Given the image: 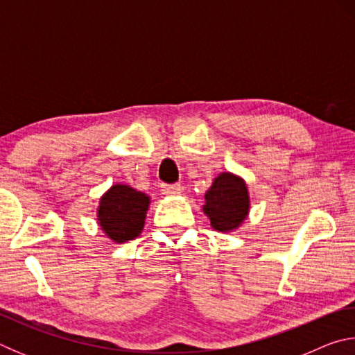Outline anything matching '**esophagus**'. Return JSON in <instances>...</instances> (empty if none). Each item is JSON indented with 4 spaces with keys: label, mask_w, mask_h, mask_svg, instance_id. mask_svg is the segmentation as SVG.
Returning a JSON list of instances; mask_svg holds the SVG:
<instances>
[{
    "label": "esophagus",
    "mask_w": 355,
    "mask_h": 355,
    "mask_svg": "<svg viewBox=\"0 0 355 355\" xmlns=\"http://www.w3.org/2000/svg\"><path fill=\"white\" fill-rule=\"evenodd\" d=\"M161 191H163V194H166V196H180L183 192V186L182 184H164Z\"/></svg>",
    "instance_id": "obj_1"
}]
</instances>
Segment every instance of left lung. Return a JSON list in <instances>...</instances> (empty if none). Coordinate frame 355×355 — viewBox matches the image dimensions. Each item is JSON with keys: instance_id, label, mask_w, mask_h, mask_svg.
Listing matches in <instances>:
<instances>
[{"instance_id": "obj_1", "label": "left lung", "mask_w": 355, "mask_h": 355, "mask_svg": "<svg viewBox=\"0 0 355 355\" xmlns=\"http://www.w3.org/2000/svg\"><path fill=\"white\" fill-rule=\"evenodd\" d=\"M202 209L216 232H235L244 224L250 211V196L245 180L232 172L219 173L205 192Z\"/></svg>"}]
</instances>
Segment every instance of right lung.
Segmentation results:
<instances>
[{"label": "right lung", "mask_w": 355, "mask_h": 355, "mask_svg": "<svg viewBox=\"0 0 355 355\" xmlns=\"http://www.w3.org/2000/svg\"><path fill=\"white\" fill-rule=\"evenodd\" d=\"M148 208L147 194L128 184L117 183L100 197L97 222L112 243L123 244L141 235Z\"/></svg>", "instance_id": "obj_1"}]
</instances>
